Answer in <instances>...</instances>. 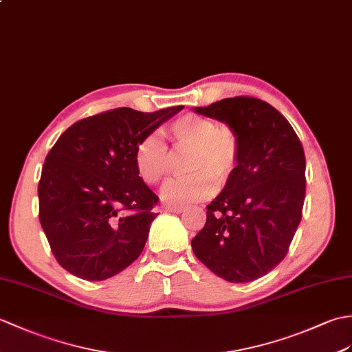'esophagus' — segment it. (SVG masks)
<instances>
[{"label":"esophagus","instance_id":"34e87169","mask_svg":"<svg viewBox=\"0 0 352 352\" xmlns=\"http://www.w3.org/2000/svg\"><path fill=\"white\" fill-rule=\"evenodd\" d=\"M168 211H170V213H183L184 211V207H178V206H168L166 207Z\"/></svg>","mask_w":352,"mask_h":352}]
</instances>
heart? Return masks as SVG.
<instances>
[{"mask_svg": "<svg viewBox=\"0 0 352 352\" xmlns=\"http://www.w3.org/2000/svg\"><path fill=\"white\" fill-rule=\"evenodd\" d=\"M166 133L177 151H190L187 170L192 174L165 184L162 196L168 204L187 206L208 199L217 189V179L226 183L240 168L241 138L231 126L184 113L170 122ZM133 162L138 175L150 186L162 183L170 170V153L156 133L145 135L136 144Z\"/></svg>", "mask_w": 352, "mask_h": 352, "instance_id": "heart-1", "label": "heart"}]
</instances>
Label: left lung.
<instances>
[{
	"mask_svg": "<svg viewBox=\"0 0 352 352\" xmlns=\"http://www.w3.org/2000/svg\"><path fill=\"white\" fill-rule=\"evenodd\" d=\"M195 111L235 129L243 157L207 206L206 226L192 249L222 279L252 282L282 263L303 216V145L289 121L256 97H230Z\"/></svg>",
	"mask_w": 352,
	"mask_h": 352,
	"instance_id": "1",
	"label": "left lung"
}]
</instances>
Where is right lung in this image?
I'll return each instance as SVG.
<instances>
[{
	"label": "right lung",
	"instance_id": "add662e5",
	"mask_svg": "<svg viewBox=\"0 0 352 352\" xmlns=\"http://www.w3.org/2000/svg\"><path fill=\"white\" fill-rule=\"evenodd\" d=\"M183 108L100 112L72 124L47 153L38 217L55 259L69 273L104 280L141 255L159 196L138 175L135 148Z\"/></svg>",
	"mask_w": 352,
	"mask_h": 352
}]
</instances>
